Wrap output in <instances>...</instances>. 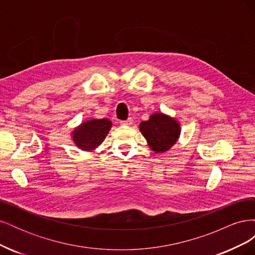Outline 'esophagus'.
<instances>
[{"mask_svg":"<svg viewBox=\"0 0 255 255\" xmlns=\"http://www.w3.org/2000/svg\"><path fill=\"white\" fill-rule=\"evenodd\" d=\"M122 126H130L133 123V118H128V120H126V121H121L120 122Z\"/></svg>","mask_w":255,"mask_h":255,"instance_id":"1","label":"esophagus"}]
</instances>
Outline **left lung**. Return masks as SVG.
I'll return each mask as SVG.
<instances>
[{
    "label": "left lung",
    "instance_id": "1",
    "mask_svg": "<svg viewBox=\"0 0 255 255\" xmlns=\"http://www.w3.org/2000/svg\"><path fill=\"white\" fill-rule=\"evenodd\" d=\"M139 129L151 150L156 153L168 151L181 134L180 123L163 113L152 114L149 120L140 123Z\"/></svg>",
    "mask_w": 255,
    "mask_h": 255
}]
</instances>
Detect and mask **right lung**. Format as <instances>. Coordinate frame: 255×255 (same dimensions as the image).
<instances>
[{
	"label": "right lung",
	"instance_id": "right-lung-1",
	"mask_svg": "<svg viewBox=\"0 0 255 255\" xmlns=\"http://www.w3.org/2000/svg\"><path fill=\"white\" fill-rule=\"evenodd\" d=\"M112 128L109 119H91L83 122L72 132V139L79 149L92 151L101 144Z\"/></svg>",
	"mask_w": 255,
	"mask_h": 255
}]
</instances>
